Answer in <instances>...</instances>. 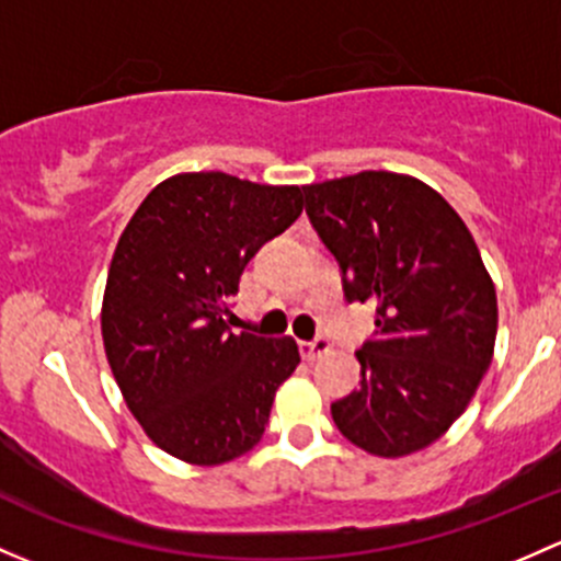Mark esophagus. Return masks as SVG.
Masks as SVG:
<instances>
[{"mask_svg": "<svg viewBox=\"0 0 561 561\" xmlns=\"http://www.w3.org/2000/svg\"><path fill=\"white\" fill-rule=\"evenodd\" d=\"M298 350H300V355H304L306 359H320L322 355H328V352H330V341L328 339L300 341Z\"/></svg>", "mask_w": 561, "mask_h": 561, "instance_id": "1", "label": "esophagus"}]
</instances>
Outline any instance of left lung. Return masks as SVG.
Segmentation results:
<instances>
[{"label":"left lung","mask_w":561,"mask_h":561,"mask_svg":"<svg viewBox=\"0 0 561 561\" xmlns=\"http://www.w3.org/2000/svg\"><path fill=\"white\" fill-rule=\"evenodd\" d=\"M304 196L346 300L376 306L359 389L330 405L335 427L376 457L420 451L462 416L492 363L497 296L479 247L416 176L359 172Z\"/></svg>","instance_id":"1"}]
</instances>
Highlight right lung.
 Returning <instances> with one entry per match:
<instances>
[{
	"label": "right lung",
	"instance_id": "obj_1",
	"mask_svg": "<svg viewBox=\"0 0 561 561\" xmlns=\"http://www.w3.org/2000/svg\"><path fill=\"white\" fill-rule=\"evenodd\" d=\"M304 211L298 185L185 172L147 193L121 233L102 300L107 363L147 438L222 465L263 438L296 339L228 328L244 265Z\"/></svg>",
	"mask_w": 561,
	"mask_h": 561
}]
</instances>
